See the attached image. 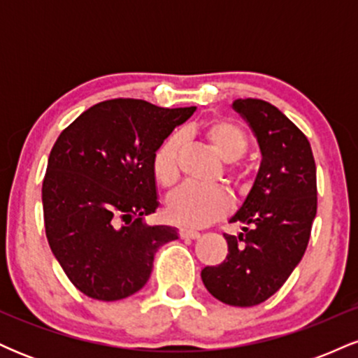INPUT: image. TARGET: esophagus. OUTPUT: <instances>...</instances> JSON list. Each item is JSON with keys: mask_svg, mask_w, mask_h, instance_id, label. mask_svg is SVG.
Listing matches in <instances>:
<instances>
[{"mask_svg": "<svg viewBox=\"0 0 358 358\" xmlns=\"http://www.w3.org/2000/svg\"><path fill=\"white\" fill-rule=\"evenodd\" d=\"M180 237H182V239H199L200 232L193 231V229L183 227V229H180Z\"/></svg>", "mask_w": 358, "mask_h": 358, "instance_id": "esophagus-1", "label": "esophagus"}]
</instances>
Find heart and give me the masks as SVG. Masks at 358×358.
Here are the masks:
<instances>
[{
	"label": "heart",
	"instance_id": "obj_1",
	"mask_svg": "<svg viewBox=\"0 0 358 358\" xmlns=\"http://www.w3.org/2000/svg\"><path fill=\"white\" fill-rule=\"evenodd\" d=\"M203 136L210 141L213 150L224 162H237L248 153L250 139L245 129L229 119H219L203 126ZM182 139L178 134H170L153 156V175L162 187H171L178 178V151ZM234 178H242V170L232 168ZM231 208V196L220 187H200L183 185L170 195L166 213L175 224L187 227H203L220 219Z\"/></svg>",
	"mask_w": 358,
	"mask_h": 358
}]
</instances>
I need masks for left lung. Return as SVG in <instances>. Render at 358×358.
I'll list each match as a JSON object with an SVG mask.
<instances>
[{
	"instance_id": "obj_1",
	"label": "left lung",
	"mask_w": 358,
	"mask_h": 358,
	"mask_svg": "<svg viewBox=\"0 0 358 358\" xmlns=\"http://www.w3.org/2000/svg\"><path fill=\"white\" fill-rule=\"evenodd\" d=\"M249 122L262 162L252 188L224 234V262L202 269L208 293L231 306H254L273 296L301 261L316 215V165L310 141L278 108L261 99H236Z\"/></svg>"
}]
</instances>
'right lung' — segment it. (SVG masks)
<instances>
[{"label": "right lung", "mask_w": 358, "mask_h": 358, "mask_svg": "<svg viewBox=\"0 0 358 358\" xmlns=\"http://www.w3.org/2000/svg\"><path fill=\"white\" fill-rule=\"evenodd\" d=\"M195 109L104 101L53 145L42 187L45 234L67 278L89 298L134 294L151 276L156 250L178 239L175 227L143 219L159 205L155 151Z\"/></svg>", "instance_id": "obj_1"}]
</instances>
